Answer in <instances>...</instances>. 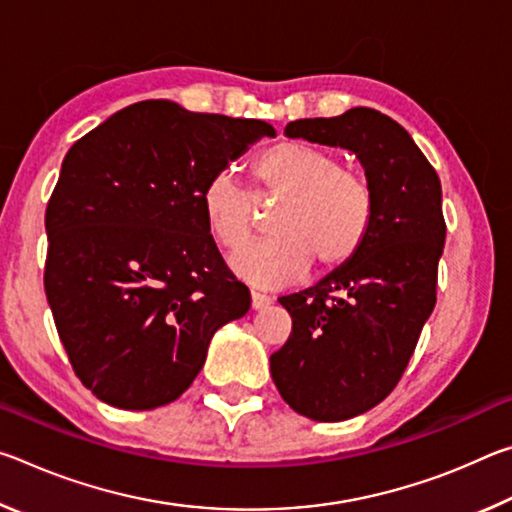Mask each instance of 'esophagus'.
Wrapping results in <instances>:
<instances>
[{"instance_id": "obj_1", "label": "esophagus", "mask_w": 512, "mask_h": 512, "mask_svg": "<svg viewBox=\"0 0 512 512\" xmlns=\"http://www.w3.org/2000/svg\"><path fill=\"white\" fill-rule=\"evenodd\" d=\"M250 298H253V309H264L266 305H271V298H268L266 293L253 291V293H250Z\"/></svg>"}]
</instances>
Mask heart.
Listing matches in <instances>:
<instances>
[{
    "label": "heart",
    "instance_id": "1",
    "mask_svg": "<svg viewBox=\"0 0 512 512\" xmlns=\"http://www.w3.org/2000/svg\"><path fill=\"white\" fill-rule=\"evenodd\" d=\"M253 196L230 173H216L201 194L207 230L225 250L244 248L255 230V207L280 201L268 221L271 239L232 257V268L259 287H277L307 271L332 273L361 253L375 223L368 180L343 169L332 151L282 140L250 164Z\"/></svg>",
    "mask_w": 512,
    "mask_h": 512
}]
</instances>
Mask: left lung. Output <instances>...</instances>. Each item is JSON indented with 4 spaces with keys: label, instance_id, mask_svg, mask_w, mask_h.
Returning <instances> with one entry per match:
<instances>
[{
    "label": "left lung",
    "instance_id": "8db88e82",
    "mask_svg": "<svg viewBox=\"0 0 512 512\" xmlns=\"http://www.w3.org/2000/svg\"><path fill=\"white\" fill-rule=\"evenodd\" d=\"M284 135L352 151L375 194L361 253L314 287L280 298L293 327L271 354L282 400L305 418L339 422L393 391L436 307L443 192L413 137L379 110L298 119Z\"/></svg>",
    "mask_w": 512,
    "mask_h": 512
}]
</instances>
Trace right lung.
Here are the masks:
<instances>
[{
    "mask_svg": "<svg viewBox=\"0 0 512 512\" xmlns=\"http://www.w3.org/2000/svg\"><path fill=\"white\" fill-rule=\"evenodd\" d=\"M271 124L164 99L115 112L67 151L45 214V293L69 363L117 409L178 400L250 291L216 248L201 194Z\"/></svg>",
    "mask_w": 512,
    "mask_h": 512,
    "instance_id": "obj_1",
    "label": "right lung"
}]
</instances>
